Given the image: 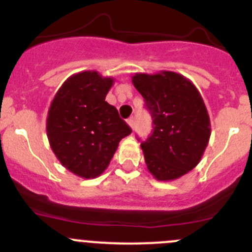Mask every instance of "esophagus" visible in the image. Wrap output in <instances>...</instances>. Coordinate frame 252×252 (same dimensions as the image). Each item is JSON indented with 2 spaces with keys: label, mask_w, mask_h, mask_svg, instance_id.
<instances>
[{
  "label": "esophagus",
  "mask_w": 252,
  "mask_h": 252,
  "mask_svg": "<svg viewBox=\"0 0 252 252\" xmlns=\"http://www.w3.org/2000/svg\"><path fill=\"white\" fill-rule=\"evenodd\" d=\"M128 124L131 129H134V126H135V118H134V117H130V118L128 119Z\"/></svg>",
  "instance_id": "34e87169"
}]
</instances>
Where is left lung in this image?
Masks as SVG:
<instances>
[{"label": "left lung", "mask_w": 252, "mask_h": 252, "mask_svg": "<svg viewBox=\"0 0 252 252\" xmlns=\"http://www.w3.org/2000/svg\"><path fill=\"white\" fill-rule=\"evenodd\" d=\"M140 92L153 118V131L140 146L146 166L158 181L180 178L201 161L211 136V121L198 90L185 76L172 71L135 74Z\"/></svg>", "instance_id": "left-lung-1"}]
</instances>
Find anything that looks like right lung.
Listing matches in <instances>:
<instances>
[{
    "instance_id": "right-lung-1",
    "label": "right lung",
    "mask_w": 252,
    "mask_h": 252,
    "mask_svg": "<svg viewBox=\"0 0 252 252\" xmlns=\"http://www.w3.org/2000/svg\"><path fill=\"white\" fill-rule=\"evenodd\" d=\"M112 77L97 71L72 75L54 97L46 119L51 150L61 165L82 178L101 175L131 129L106 102Z\"/></svg>"
}]
</instances>
